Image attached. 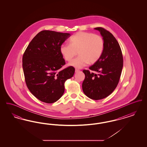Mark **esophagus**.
I'll return each instance as SVG.
<instances>
[{
    "instance_id": "esophagus-1",
    "label": "esophagus",
    "mask_w": 147,
    "mask_h": 147,
    "mask_svg": "<svg viewBox=\"0 0 147 147\" xmlns=\"http://www.w3.org/2000/svg\"><path fill=\"white\" fill-rule=\"evenodd\" d=\"M75 71H76V73H77V72L79 71H80V70H79V69H76V70H75Z\"/></svg>"
}]
</instances>
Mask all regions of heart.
<instances>
[{"label": "heart", "mask_w": 147, "mask_h": 147, "mask_svg": "<svg viewBox=\"0 0 147 147\" xmlns=\"http://www.w3.org/2000/svg\"><path fill=\"white\" fill-rule=\"evenodd\" d=\"M105 47L104 38L100 35L86 32H78L71 36L69 44L61 46L60 52L67 61H70L78 53L79 56L71 61L69 65L82 68L89 63L97 62L102 56Z\"/></svg>", "instance_id": "heart-1"}]
</instances>
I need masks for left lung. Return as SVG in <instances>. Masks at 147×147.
I'll return each mask as SVG.
<instances>
[{
  "label": "left lung",
  "mask_w": 147,
  "mask_h": 147,
  "mask_svg": "<svg viewBox=\"0 0 147 147\" xmlns=\"http://www.w3.org/2000/svg\"><path fill=\"white\" fill-rule=\"evenodd\" d=\"M103 37L105 47L97 62L83 70L85 79L82 84L84 94L92 100H98L107 97L119 84L123 64L122 51L119 42L111 33L103 28H96Z\"/></svg>",
  "instance_id": "obj_1"
}]
</instances>
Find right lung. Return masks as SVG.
<instances>
[{
    "mask_svg": "<svg viewBox=\"0 0 147 147\" xmlns=\"http://www.w3.org/2000/svg\"><path fill=\"white\" fill-rule=\"evenodd\" d=\"M70 35L43 30L29 43L22 56V68L26 86L39 100L47 104L63 95L65 81L73 76L75 68L65 64L60 47Z\"/></svg>",
    "mask_w": 147,
    "mask_h": 147,
    "instance_id": "obj_1",
    "label": "right lung"
}]
</instances>
